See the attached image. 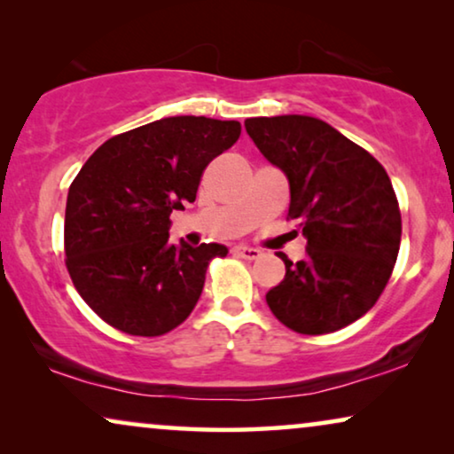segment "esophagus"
I'll return each instance as SVG.
<instances>
[{
    "label": "esophagus",
    "mask_w": 454,
    "mask_h": 454,
    "mask_svg": "<svg viewBox=\"0 0 454 454\" xmlns=\"http://www.w3.org/2000/svg\"><path fill=\"white\" fill-rule=\"evenodd\" d=\"M233 254H238L239 258H246V260H256L260 258V252L258 247H250V246H235L233 247Z\"/></svg>",
    "instance_id": "34e87169"
}]
</instances>
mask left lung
Listing matches in <instances>:
<instances>
[{
	"instance_id": "left-lung-1",
	"label": "left lung",
	"mask_w": 454,
	"mask_h": 454,
	"mask_svg": "<svg viewBox=\"0 0 454 454\" xmlns=\"http://www.w3.org/2000/svg\"><path fill=\"white\" fill-rule=\"evenodd\" d=\"M246 129L287 176V219L308 239L300 262L281 256L285 278L266 294L270 312L300 334L351 325L382 295L399 256L401 210L388 173L316 117H250Z\"/></svg>"
}]
</instances>
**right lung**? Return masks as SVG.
<instances>
[{"label":"right lung","instance_id":"obj_1","mask_svg":"<svg viewBox=\"0 0 454 454\" xmlns=\"http://www.w3.org/2000/svg\"><path fill=\"white\" fill-rule=\"evenodd\" d=\"M239 121L177 115L103 142L67 192L66 266L98 318L134 337L182 325L221 244H169V215L196 200L207 165L238 142Z\"/></svg>","mask_w":454,"mask_h":454}]
</instances>
